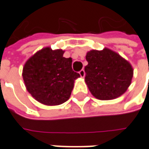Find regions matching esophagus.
I'll return each instance as SVG.
<instances>
[{"label":"esophagus","instance_id":"esophagus-1","mask_svg":"<svg viewBox=\"0 0 149 149\" xmlns=\"http://www.w3.org/2000/svg\"><path fill=\"white\" fill-rule=\"evenodd\" d=\"M79 74L81 76V77H85V71L83 69H81L79 72Z\"/></svg>","mask_w":149,"mask_h":149}]
</instances>
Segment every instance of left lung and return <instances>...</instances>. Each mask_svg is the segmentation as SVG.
<instances>
[{
	"label": "left lung",
	"instance_id": "1",
	"mask_svg": "<svg viewBox=\"0 0 149 149\" xmlns=\"http://www.w3.org/2000/svg\"><path fill=\"white\" fill-rule=\"evenodd\" d=\"M86 59L85 81L91 93L102 100L120 96L130 86L134 70L120 54L109 49L91 50Z\"/></svg>",
	"mask_w": 149,
	"mask_h": 149
}]
</instances>
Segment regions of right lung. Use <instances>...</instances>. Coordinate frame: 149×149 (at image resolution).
Returning <instances> with one entry per match:
<instances>
[{
    "label": "right lung",
    "mask_w": 149,
    "mask_h": 149,
    "mask_svg": "<svg viewBox=\"0 0 149 149\" xmlns=\"http://www.w3.org/2000/svg\"><path fill=\"white\" fill-rule=\"evenodd\" d=\"M62 49L47 47L27 60L23 68L24 81L33 98L46 105H58L69 99L79 73L72 68V60L63 57Z\"/></svg>",
    "instance_id": "right-lung-1"
}]
</instances>
